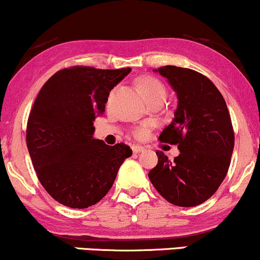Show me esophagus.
Wrapping results in <instances>:
<instances>
[{"mask_svg":"<svg viewBox=\"0 0 260 260\" xmlns=\"http://www.w3.org/2000/svg\"><path fill=\"white\" fill-rule=\"evenodd\" d=\"M131 149H133V153H140V152H142L145 148H143L142 146L134 145V146H131Z\"/></svg>","mask_w":260,"mask_h":260,"instance_id":"1","label":"esophagus"}]
</instances>
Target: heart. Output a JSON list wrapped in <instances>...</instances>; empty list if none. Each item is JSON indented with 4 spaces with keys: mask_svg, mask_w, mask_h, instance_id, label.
<instances>
[{
    "mask_svg": "<svg viewBox=\"0 0 260 260\" xmlns=\"http://www.w3.org/2000/svg\"><path fill=\"white\" fill-rule=\"evenodd\" d=\"M137 85H139L140 90L147 101L155 96H166V88H164L163 84L153 76H142L137 81ZM140 133H141V130L136 131V134Z\"/></svg>",
    "mask_w": 260,
    "mask_h": 260,
    "instance_id": "heart-1",
    "label": "heart"
}]
</instances>
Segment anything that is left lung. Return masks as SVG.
Instances as JSON below:
<instances>
[{
  "label": "left lung",
  "instance_id": "1",
  "mask_svg": "<svg viewBox=\"0 0 260 260\" xmlns=\"http://www.w3.org/2000/svg\"><path fill=\"white\" fill-rule=\"evenodd\" d=\"M153 72L168 79L178 96L174 119L159 141L178 145L180 154L172 161L155 152L158 164L148 178L168 202L198 206L215 193L230 167L235 135L226 103L215 85L194 70L166 66Z\"/></svg>",
  "mask_w": 260,
  "mask_h": 260
}]
</instances>
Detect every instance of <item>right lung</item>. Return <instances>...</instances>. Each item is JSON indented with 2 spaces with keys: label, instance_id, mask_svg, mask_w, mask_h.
Here are the masks:
<instances>
[{
  "label": "right lung",
  "instance_id": "right-lung-1",
  "mask_svg": "<svg viewBox=\"0 0 260 260\" xmlns=\"http://www.w3.org/2000/svg\"><path fill=\"white\" fill-rule=\"evenodd\" d=\"M130 72L73 67L52 75L40 90L27 119V151L41 185L63 206L81 209L100 202L133 154L125 143L93 139L94 119Z\"/></svg>",
  "mask_w": 260,
  "mask_h": 260
}]
</instances>
